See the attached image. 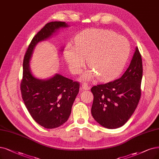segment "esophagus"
Here are the masks:
<instances>
[{
  "mask_svg": "<svg viewBox=\"0 0 159 159\" xmlns=\"http://www.w3.org/2000/svg\"><path fill=\"white\" fill-rule=\"evenodd\" d=\"M81 89H84V90H89L90 87L86 83H84V84H82Z\"/></svg>",
  "mask_w": 159,
  "mask_h": 159,
  "instance_id": "1",
  "label": "esophagus"
}]
</instances>
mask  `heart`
I'll use <instances>...</instances> for the list:
<instances>
[{
    "mask_svg": "<svg viewBox=\"0 0 159 159\" xmlns=\"http://www.w3.org/2000/svg\"><path fill=\"white\" fill-rule=\"evenodd\" d=\"M130 53V45L125 38L106 29H89L75 39V46L67 44L64 56L72 72L78 74L86 59L92 70L82 79L97 77L102 81L113 80L121 73Z\"/></svg>",
    "mask_w": 159,
    "mask_h": 159,
    "instance_id": "1",
    "label": "heart"
}]
</instances>
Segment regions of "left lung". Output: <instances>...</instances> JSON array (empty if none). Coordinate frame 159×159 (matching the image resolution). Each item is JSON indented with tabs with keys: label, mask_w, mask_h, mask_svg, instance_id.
<instances>
[{
	"label": "left lung",
	"mask_w": 159,
	"mask_h": 159,
	"mask_svg": "<svg viewBox=\"0 0 159 159\" xmlns=\"http://www.w3.org/2000/svg\"><path fill=\"white\" fill-rule=\"evenodd\" d=\"M142 60L136 47L130 64L120 78L91 88L93 118L105 128L124 125L132 116L141 97Z\"/></svg>",
	"instance_id": "left-lung-1"
}]
</instances>
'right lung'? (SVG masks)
<instances>
[{
    "instance_id": "right-lung-1",
    "label": "right lung",
    "mask_w": 159,
    "mask_h": 159,
    "mask_svg": "<svg viewBox=\"0 0 159 159\" xmlns=\"http://www.w3.org/2000/svg\"><path fill=\"white\" fill-rule=\"evenodd\" d=\"M68 27L62 21L47 23L31 40L24 57L20 87L22 98L31 117L46 129L59 127L67 121L80 84L59 74L48 80L38 79L31 72L29 62L38 43L49 39L59 29Z\"/></svg>"
}]
</instances>
